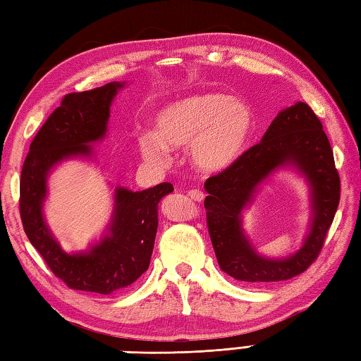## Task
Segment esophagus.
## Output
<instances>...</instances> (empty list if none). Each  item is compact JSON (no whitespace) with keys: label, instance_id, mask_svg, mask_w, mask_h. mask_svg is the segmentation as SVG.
Segmentation results:
<instances>
[{"label":"esophagus","instance_id":"esophagus-1","mask_svg":"<svg viewBox=\"0 0 361 361\" xmlns=\"http://www.w3.org/2000/svg\"><path fill=\"white\" fill-rule=\"evenodd\" d=\"M188 195L192 200H195V202H202L203 199H205V194H203L202 191H199V189H191V191L188 192Z\"/></svg>","mask_w":361,"mask_h":361}]
</instances>
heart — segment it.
<instances>
[{"instance_id":"b5f03b06","label":"heart","mask_w":361,"mask_h":361,"mask_svg":"<svg viewBox=\"0 0 361 361\" xmlns=\"http://www.w3.org/2000/svg\"><path fill=\"white\" fill-rule=\"evenodd\" d=\"M154 133H142L137 145L147 161L164 166L170 148L189 147L192 166L221 173L237 162L251 143L255 116L251 106L222 93H195L170 101L153 116Z\"/></svg>"}]
</instances>
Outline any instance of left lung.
I'll list each match as a JSON object with an SVG mask.
<instances>
[{
	"label": "left lung",
	"mask_w": 361,
	"mask_h": 361,
	"mask_svg": "<svg viewBox=\"0 0 361 361\" xmlns=\"http://www.w3.org/2000/svg\"><path fill=\"white\" fill-rule=\"evenodd\" d=\"M297 169L310 188L312 221L300 250L279 259L257 252L244 233L243 209L281 168ZM339 175L322 123L305 102L281 110L262 140L231 169L205 183L207 224L221 270L243 283H276L307 270L324 246L339 205Z\"/></svg>",
	"instance_id": "obj_1"
}]
</instances>
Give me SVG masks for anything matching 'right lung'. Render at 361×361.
Returning a JSON list of instances; mask_svg holds the SVG:
<instances>
[{"label":"right lung","instance_id":"1","mask_svg":"<svg viewBox=\"0 0 361 361\" xmlns=\"http://www.w3.org/2000/svg\"><path fill=\"white\" fill-rule=\"evenodd\" d=\"M124 85L110 82L64 96L61 106L39 129L23 162L20 216L26 237L55 276L75 290L109 295L135 283L148 270L159 202L173 191L170 183L135 192L116 186L107 231L85 251H64L45 222L44 203L51 170L68 159H94L91 143L106 137L110 107Z\"/></svg>","mask_w":361,"mask_h":361}]
</instances>
